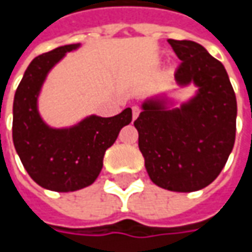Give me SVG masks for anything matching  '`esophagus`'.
<instances>
[{"instance_id":"1","label":"esophagus","mask_w":252,"mask_h":252,"mask_svg":"<svg viewBox=\"0 0 252 252\" xmlns=\"http://www.w3.org/2000/svg\"><path fill=\"white\" fill-rule=\"evenodd\" d=\"M139 113H140V108H139V106H133V108H131V115H133V121H134V119H137Z\"/></svg>"}]
</instances>
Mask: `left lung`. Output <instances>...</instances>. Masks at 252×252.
<instances>
[{"instance_id": "1", "label": "left lung", "mask_w": 252, "mask_h": 252, "mask_svg": "<svg viewBox=\"0 0 252 252\" xmlns=\"http://www.w3.org/2000/svg\"><path fill=\"white\" fill-rule=\"evenodd\" d=\"M168 43L181 60L177 84L198 90L179 106L167 94L147 98L134 127L151 181L172 192H195L212 184L227 162L237 101L224 65L203 46L174 39Z\"/></svg>"}]
</instances>
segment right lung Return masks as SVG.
<instances>
[{"mask_svg":"<svg viewBox=\"0 0 252 252\" xmlns=\"http://www.w3.org/2000/svg\"><path fill=\"white\" fill-rule=\"evenodd\" d=\"M81 44H65L40 54L26 68L14 98L12 140L25 169L37 185L54 192H73L98 178L105 151L131 122V109L116 116L90 115L68 127H52L39 113L37 101L47 74L68 52Z\"/></svg>","mask_w":252,"mask_h":252,"instance_id":"obj_1","label":"right lung"}]
</instances>
